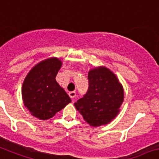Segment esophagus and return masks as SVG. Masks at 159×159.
<instances>
[{
    "label": "esophagus",
    "instance_id": "34e87169",
    "mask_svg": "<svg viewBox=\"0 0 159 159\" xmlns=\"http://www.w3.org/2000/svg\"><path fill=\"white\" fill-rule=\"evenodd\" d=\"M69 97H70V98H72V99H73V98L75 97V91L69 92Z\"/></svg>",
    "mask_w": 159,
    "mask_h": 159
}]
</instances>
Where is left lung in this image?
Wrapping results in <instances>:
<instances>
[{"label": "left lung", "instance_id": "1", "mask_svg": "<svg viewBox=\"0 0 159 159\" xmlns=\"http://www.w3.org/2000/svg\"><path fill=\"white\" fill-rule=\"evenodd\" d=\"M88 80L87 93L74 105L90 126L107 125L120 111L124 100L123 87L116 74L105 66L90 69Z\"/></svg>", "mask_w": 159, "mask_h": 159}]
</instances>
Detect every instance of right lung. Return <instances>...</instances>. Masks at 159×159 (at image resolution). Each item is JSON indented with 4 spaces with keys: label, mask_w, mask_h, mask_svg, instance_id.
I'll return each instance as SVG.
<instances>
[{
    "label": "right lung",
    "mask_w": 159,
    "mask_h": 159,
    "mask_svg": "<svg viewBox=\"0 0 159 159\" xmlns=\"http://www.w3.org/2000/svg\"><path fill=\"white\" fill-rule=\"evenodd\" d=\"M62 66L58 58L51 57L33 66L25 76L22 87L24 105L32 116L48 120L71 102L55 77Z\"/></svg>",
    "instance_id": "obj_1"
}]
</instances>
